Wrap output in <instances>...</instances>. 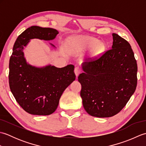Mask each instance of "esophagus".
Instances as JSON below:
<instances>
[{"label":"esophagus","mask_w":146,"mask_h":146,"mask_svg":"<svg viewBox=\"0 0 146 146\" xmlns=\"http://www.w3.org/2000/svg\"><path fill=\"white\" fill-rule=\"evenodd\" d=\"M74 71H75V73L76 76H78L80 75V74L81 73L82 70H81V69H80L79 67H76L75 68V70H74Z\"/></svg>","instance_id":"34e87169"}]
</instances>
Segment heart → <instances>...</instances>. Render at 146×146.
Returning <instances> with one entry per match:
<instances>
[{"instance_id":"heart-1","label":"heart","mask_w":146,"mask_h":146,"mask_svg":"<svg viewBox=\"0 0 146 146\" xmlns=\"http://www.w3.org/2000/svg\"><path fill=\"white\" fill-rule=\"evenodd\" d=\"M75 44L78 50H83L85 49L94 47V51L97 54L100 53L105 48L103 43L98 42L97 39L90 37H80L76 40Z\"/></svg>"}]
</instances>
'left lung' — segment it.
Here are the masks:
<instances>
[{"instance_id": "1", "label": "left lung", "mask_w": 146, "mask_h": 146, "mask_svg": "<svg viewBox=\"0 0 146 146\" xmlns=\"http://www.w3.org/2000/svg\"><path fill=\"white\" fill-rule=\"evenodd\" d=\"M113 45L97 60L82 64L80 96L92 116L110 117L122 110L137 86V65L128 41L112 34Z\"/></svg>"}]
</instances>
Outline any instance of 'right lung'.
<instances>
[{
    "instance_id": "add662e5",
    "label": "right lung",
    "mask_w": 146,
    "mask_h": 146,
    "mask_svg": "<svg viewBox=\"0 0 146 146\" xmlns=\"http://www.w3.org/2000/svg\"><path fill=\"white\" fill-rule=\"evenodd\" d=\"M58 33L54 29L33 26L21 33L14 43L9 61V86L17 103L30 114L53 113L64 90L76 78L72 64L61 68L51 65L40 68L27 64L24 57L23 49L30 39L49 41Z\"/></svg>"
}]
</instances>
